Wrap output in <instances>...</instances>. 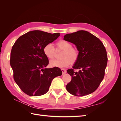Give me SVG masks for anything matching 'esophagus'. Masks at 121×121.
Returning <instances> with one entry per match:
<instances>
[{"instance_id": "1", "label": "esophagus", "mask_w": 121, "mask_h": 121, "mask_svg": "<svg viewBox=\"0 0 121 121\" xmlns=\"http://www.w3.org/2000/svg\"><path fill=\"white\" fill-rule=\"evenodd\" d=\"M61 71H62V74H65L66 73V71L65 70V69H61Z\"/></svg>"}]
</instances>
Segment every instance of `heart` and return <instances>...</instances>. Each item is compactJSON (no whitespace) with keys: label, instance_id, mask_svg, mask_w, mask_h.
Wrapping results in <instances>:
<instances>
[{"label":"heart","instance_id":"b5f03b06","mask_svg":"<svg viewBox=\"0 0 121 121\" xmlns=\"http://www.w3.org/2000/svg\"><path fill=\"white\" fill-rule=\"evenodd\" d=\"M56 50H62L60 60H54L50 62L51 67L65 68L72 64L75 63L79 58V51L73 47L72 43L65 40H60L56 43ZM44 55L49 59H53L55 56L56 50L50 43L46 44L43 48Z\"/></svg>","mask_w":121,"mask_h":121}]
</instances>
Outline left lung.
Masks as SVG:
<instances>
[{"instance_id": "left-lung-1", "label": "left lung", "mask_w": 121, "mask_h": 121, "mask_svg": "<svg viewBox=\"0 0 121 121\" xmlns=\"http://www.w3.org/2000/svg\"><path fill=\"white\" fill-rule=\"evenodd\" d=\"M64 40L73 43L79 51V58L73 69L67 72L72 77L66 86L69 93L76 96L91 94L103 80L108 56L103 43L98 38L86 30L65 35ZM74 69H79L78 72Z\"/></svg>"}]
</instances>
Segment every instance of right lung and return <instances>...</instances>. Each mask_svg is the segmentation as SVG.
Wrapping results in <instances>:
<instances>
[{
  "instance_id": "right-lung-1",
  "label": "right lung",
  "mask_w": 121,
  "mask_h": 121,
  "mask_svg": "<svg viewBox=\"0 0 121 121\" xmlns=\"http://www.w3.org/2000/svg\"><path fill=\"white\" fill-rule=\"evenodd\" d=\"M59 36V33L33 30L21 36L12 46L10 65L13 78L20 89L29 96L45 94L52 79L62 75L59 68H45L49 60L43 51L46 44L53 42Z\"/></svg>"
}]
</instances>
